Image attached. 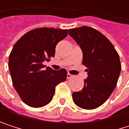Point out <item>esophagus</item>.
<instances>
[{
  "label": "esophagus",
  "mask_w": 129,
  "mask_h": 129,
  "mask_svg": "<svg viewBox=\"0 0 129 129\" xmlns=\"http://www.w3.org/2000/svg\"><path fill=\"white\" fill-rule=\"evenodd\" d=\"M72 77H73L72 75H71V74H69V73L67 74V78H68V79H69V78H72Z\"/></svg>",
  "instance_id": "esophagus-1"
}]
</instances>
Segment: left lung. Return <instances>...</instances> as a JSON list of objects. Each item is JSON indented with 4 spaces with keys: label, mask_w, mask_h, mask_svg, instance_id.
Here are the masks:
<instances>
[{
    "label": "left lung",
    "mask_w": 129,
    "mask_h": 129,
    "mask_svg": "<svg viewBox=\"0 0 129 129\" xmlns=\"http://www.w3.org/2000/svg\"><path fill=\"white\" fill-rule=\"evenodd\" d=\"M83 53V65L87 69L84 86L72 93L75 104L87 110L101 106L116 87L121 71L119 57L111 42L100 32L83 26L69 29Z\"/></svg>",
    "instance_id": "1"
}]
</instances>
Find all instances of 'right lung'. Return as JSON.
I'll list each match as a JSON object with an SVG mask.
<instances>
[{"label": "right lung", "instance_id": "right-lung-1", "mask_svg": "<svg viewBox=\"0 0 129 129\" xmlns=\"http://www.w3.org/2000/svg\"><path fill=\"white\" fill-rule=\"evenodd\" d=\"M67 35V30L38 28L25 34L13 46L9 69L15 89L27 105L41 108L48 105L56 86L66 80L65 69L54 70L42 63L54 57L57 44Z\"/></svg>", "mask_w": 129, "mask_h": 129}]
</instances>
